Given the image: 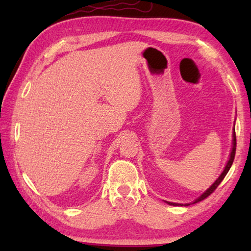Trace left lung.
I'll list each match as a JSON object with an SVG mask.
<instances>
[{
  "instance_id": "left-lung-1",
  "label": "left lung",
  "mask_w": 251,
  "mask_h": 251,
  "mask_svg": "<svg viewBox=\"0 0 251 251\" xmlns=\"http://www.w3.org/2000/svg\"><path fill=\"white\" fill-rule=\"evenodd\" d=\"M235 154H236V134H235V128H233V134H232V147H231L230 154H229V159H228V161H227L226 166H225V168H224L223 173L220 174L219 177L217 178V179H216V181L214 182V184H212L207 190H205V192H203V193L201 195V196L195 199V201H194L193 202H189V203H178V202H172V201H165V202H167L168 205H172V206H189L190 203H196V202H198V201H201L202 199H205L206 197L209 196V195H210L212 192H214V190H215L216 188H217L220 182L223 181L225 176L227 175V173L229 172V169H230L231 165H232V163H233V158H235Z\"/></svg>"
}]
</instances>
